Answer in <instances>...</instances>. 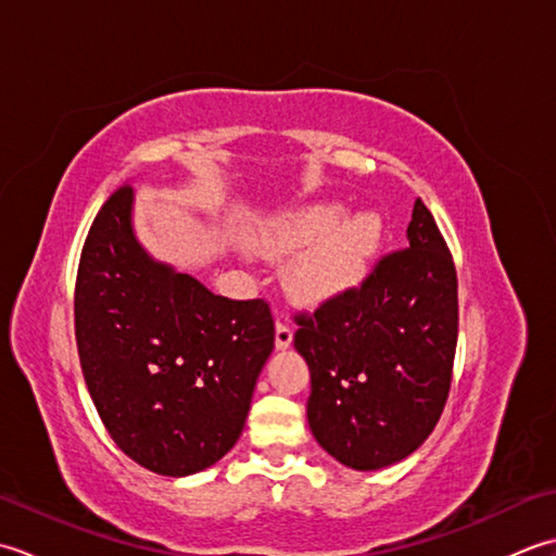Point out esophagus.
<instances>
[{
	"instance_id": "esophagus-1",
	"label": "esophagus",
	"mask_w": 556,
	"mask_h": 556,
	"mask_svg": "<svg viewBox=\"0 0 556 556\" xmlns=\"http://www.w3.org/2000/svg\"><path fill=\"white\" fill-rule=\"evenodd\" d=\"M293 341V327L289 320H285V317H279L277 320V334H275V344L277 349H289Z\"/></svg>"
}]
</instances>
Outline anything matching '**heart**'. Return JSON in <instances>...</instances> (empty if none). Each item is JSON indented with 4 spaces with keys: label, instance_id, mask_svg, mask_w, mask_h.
<instances>
[{
    "label": "heart",
    "instance_id": "b5f03b06",
    "mask_svg": "<svg viewBox=\"0 0 556 556\" xmlns=\"http://www.w3.org/2000/svg\"><path fill=\"white\" fill-rule=\"evenodd\" d=\"M384 227L375 212L346 217L339 203H315L271 219L260 233L267 255L303 253L289 269V287L301 301L320 303L358 287L382 245Z\"/></svg>",
    "mask_w": 556,
    "mask_h": 556
}]
</instances>
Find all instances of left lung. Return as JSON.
Here are the masks:
<instances>
[{
    "mask_svg": "<svg viewBox=\"0 0 556 556\" xmlns=\"http://www.w3.org/2000/svg\"><path fill=\"white\" fill-rule=\"evenodd\" d=\"M406 241L377 260L361 287L293 315V346L311 368V430L325 452L356 470L416 452L452 387L458 279L420 198Z\"/></svg>",
    "mask_w": 556,
    "mask_h": 556,
    "instance_id": "obj_1",
    "label": "left lung"
}]
</instances>
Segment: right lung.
Listing matches in <instances>:
<instances>
[{
  "label": "right lung",
  "mask_w": 556,
  "mask_h": 556,
  "mask_svg": "<svg viewBox=\"0 0 556 556\" xmlns=\"http://www.w3.org/2000/svg\"><path fill=\"white\" fill-rule=\"evenodd\" d=\"M124 184L80 251L74 320L83 377L116 446L152 473L205 470L239 440L275 349L265 299L215 296L148 257Z\"/></svg>",
  "instance_id": "1"
}]
</instances>
